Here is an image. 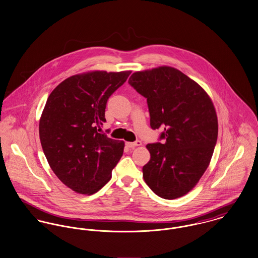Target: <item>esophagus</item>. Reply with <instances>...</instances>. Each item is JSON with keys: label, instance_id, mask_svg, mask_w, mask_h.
Wrapping results in <instances>:
<instances>
[{"label": "esophagus", "instance_id": "1", "mask_svg": "<svg viewBox=\"0 0 258 258\" xmlns=\"http://www.w3.org/2000/svg\"><path fill=\"white\" fill-rule=\"evenodd\" d=\"M141 145H142V142L139 140L135 141V142H133V143H130V142H127V143H126V146H127L128 148H135V147L141 146Z\"/></svg>", "mask_w": 258, "mask_h": 258}]
</instances>
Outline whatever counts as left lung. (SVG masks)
I'll return each mask as SVG.
<instances>
[{
  "instance_id": "1",
  "label": "left lung",
  "mask_w": 258,
  "mask_h": 258,
  "mask_svg": "<svg viewBox=\"0 0 258 258\" xmlns=\"http://www.w3.org/2000/svg\"><path fill=\"white\" fill-rule=\"evenodd\" d=\"M128 83L147 98L152 129L160 140L148 144L151 160L143 166L148 186L164 199L188 193L210 164L218 119L207 93L186 75L162 66L132 74Z\"/></svg>"
}]
</instances>
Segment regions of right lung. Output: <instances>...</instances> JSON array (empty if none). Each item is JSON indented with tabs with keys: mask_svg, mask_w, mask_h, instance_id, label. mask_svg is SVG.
Here are the masks:
<instances>
[{
	"mask_svg": "<svg viewBox=\"0 0 258 258\" xmlns=\"http://www.w3.org/2000/svg\"><path fill=\"white\" fill-rule=\"evenodd\" d=\"M130 71H94L75 75L48 96L39 121V138L57 177L77 193L94 194L111 178L123 141L99 133L109 96Z\"/></svg>",
	"mask_w": 258,
	"mask_h": 258,
	"instance_id": "right-lung-1",
	"label": "right lung"
}]
</instances>
